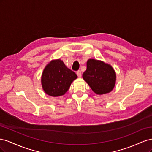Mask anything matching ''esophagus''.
Returning a JSON list of instances; mask_svg holds the SVG:
<instances>
[{
	"instance_id": "1",
	"label": "esophagus",
	"mask_w": 152,
	"mask_h": 152,
	"mask_svg": "<svg viewBox=\"0 0 152 152\" xmlns=\"http://www.w3.org/2000/svg\"><path fill=\"white\" fill-rule=\"evenodd\" d=\"M77 75L78 77H81V76H82L81 71H80V70H78V71L77 72Z\"/></svg>"
}]
</instances>
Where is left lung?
<instances>
[{"label": "left lung", "mask_w": 152, "mask_h": 152, "mask_svg": "<svg viewBox=\"0 0 152 152\" xmlns=\"http://www.w3.org/2000/svg\"><path fill=\"white\" fill-rule=\"evenodd\" d=\"M82 77L93 92L99 95L111 92L116 82V73L112 66L94 59L87 60Z\"/></svg>", "instance_id": "1"}]
</instances>
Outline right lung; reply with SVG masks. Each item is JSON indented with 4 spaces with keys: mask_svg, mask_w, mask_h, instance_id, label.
<instances>
[{
    "mask_svg": "<svg viewBox=\"0 0 152 152\" xmlns=\"http://www.w3.org/2000/svg\"><path fill=\"white\" fill-rule=\"evenodd\" d=\"M77 78L76 73L58 59L52 60L45 67L41 77V83L45 93L57 97L65 94L72 82Z\"/></svg>",
    "mask_w": 152,
    "mask_h": 152,
    "instance_id": "add662e5",
    "label": "right lung"
}]
</instances>
